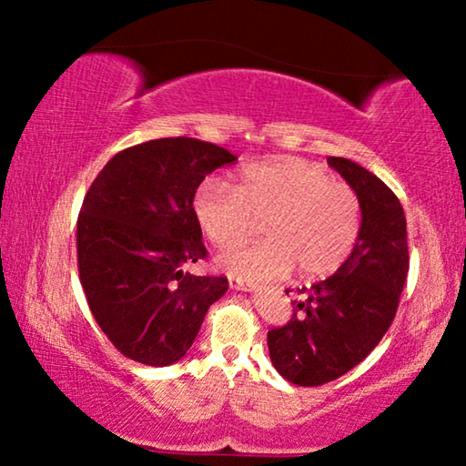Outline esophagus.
Segmentation results:
<instances>
[{
	"label": "esophagus",
	"mask_w": 466,
	"mask_h": 466,
	"mask_svg": "<svg viewBox=\"0 0 466 466\" xmlns=\"http://www.w3.org/2000/svg\"><path fill=\"white\" fill-rule=\"evenodd\" d=\"M228 286H231L233 290H254L257 289V284L244 282V279H239V278H228Z\"/></svg>",
	"instance_id": "1"
}]
</instances>
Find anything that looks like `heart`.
Returning <instances> with one entry per match:
<instances>
[{"label":"heart","mask_w":466,"mask_h":466,"mask_svg":"<svg viewBox=\"0 0 466 466\" xmlns=\"http://www.w3.org/2000/svg\"><path fill=\"white\" fill-rule=\"evenodd\" d=\"M193 214L201 233L222 250L246 241L260 220L267 239L218 258L220 269L239 279L282 278L292 267L301 278L333 276L362 231L359 193L320 165L297 157L246 165L233 188L201 182Z\"/></svg>","instance_id":"heart-1"}]
</instances>
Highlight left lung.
<instances>
[{"instance_id": "1", "label": "left lung", "mask_w": 466, "mask_h": 466, "mask_svg": "<svg viewBox=\"0 0 466 466\" xmlns=\"http://www.w3.org/2000/svg\"><path fill=\"white\" fill-rule=\"evenodd\" d=\"M362 203V231L346 265L292 301L284 327L267 333L276 371L297 386H322L354 369L397 316L410 271L407 220L399 197L359 163L329 157ZM289 292V290H286Z\"/></svg>"}]
</instances>
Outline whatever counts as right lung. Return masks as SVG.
Returning <instances> with one entry per match:
<instances>
[{"instance_id": "obj_1", "label": "right lung", "mask_w": 466, "mask_h": 466, "mask_svg": "<svg viewBox=\"0 0 466 466\" xmlns=\"http://www.w3.org/2000/svg\"><path fill=\"white\" fill-rule=\"evenodd\" d=\"M238 157L195 137H161L114 155L82 201L78 273L91 314L127 359L167 367L193 346L225 276H193L208 257L193 195Z\"/></svg>"}]
</instances>
